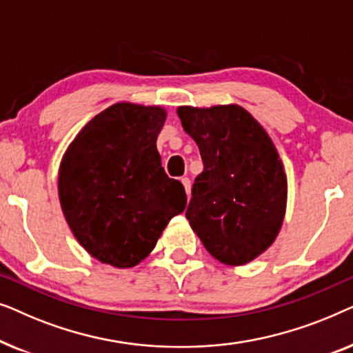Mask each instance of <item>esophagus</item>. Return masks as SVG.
<instances>
[{
  "mask_svg": "<svg viewBox=\"0 0 353 353\" xmlns=\"http://www.w3.org/2000/svg\"><path fill=\"white\" fill-rule=\"evenodd\" d=\"M181 183H183V186H185V191H186V194H188V197H190V192H191V180L188 176H183L181 178Z\"/></svg>",
  "mask_w": 353,
  "mask_h": 353,
  "instance_id": "34e87169",
  "label": "esophagus"
}]
</instances>
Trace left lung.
<instances>
[{"label":"left lung","mask_w":353,"mask_h":353,"mask_svg":"<svg viewBox=\"0 0 353 353\" xmlns=\"http://www.w3.org/2000/svg\"><path fill=\"white\" fill-rule=\"evenodd\" d=\"M178 117L204 163L186 219L216 260L249 263L273 244L286 212L288 181L276 148L241 105H183Z\"/></svg>","instance_id":"8db88e82"}]
</instances>
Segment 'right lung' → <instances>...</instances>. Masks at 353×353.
Listing matches in <instances>:
<instances>
[{
    "label": "right lung",
    "mask_w": 353,
    "mask_h": 353,
    "mask_svg": "<svg viewBox=\"0 0 353 353\" xmlns=\"http://www.w3.org/2000/svg\"><path fill=\"white\" fill-rule=\"evenodd\" d=\"M165 110L117 103L81 128L62 157L59 201L77 241L99 262L134 267L186 207L157 152Z\"/></svg>",
    "instance_id": "add662e5"
}]
</instances>
